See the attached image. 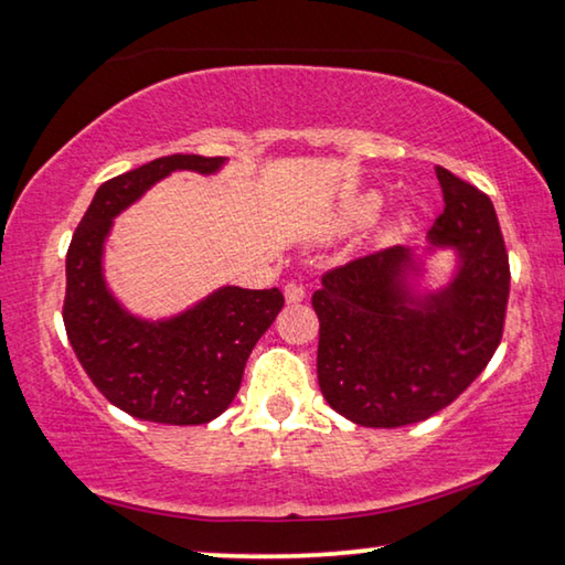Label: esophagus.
I'll return each instance as SVG.
<instances>
[{
    "instance_id": "esophagus-1",
    "label": "esophagus",
    "mask_w": 565,
    "mask_h": 565,
    "mask_svg": "<svg viewBox=\"0 0 565 565\" xmlns=\"http://www.w3.org/2000/svg\"><path fill=\"white\" fill-rule=\"evenodd\" d=\"M285 300L302 302V300H306V288H302V285H298V282H288V285H285Z\"/></svg>"
}]
</instances>
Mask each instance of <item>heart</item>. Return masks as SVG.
<instances>
[{
    "label": "heart",
    "instance_id": "1",
    "mask_svg": "<svg viewBox=\"0 0 565 565\" xmlns=\"http://www.w3.org/2000/svg\"><path fill=\"white\" fill-rule=\"evenodd\" d=\"M379 210H381V194H376V192L363 194L359 199H353V202L345 206L341 214V224L343 227H363V224H369L373 216L379 214ZM404 224H406L404 220H398L392 227V234L404 230Z\"/></svg>",
    "mask_w": 565,
    "mask_h": 565
}]
</instances>
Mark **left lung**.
<instances>
[{
  "label": "left lung",
  "mask_w": 565,
  "mask_h": 565,
  "mask_svg": "<svg viewBox=\"0 0 565 565\" xmlns=\"http://www.w3.org/2000/svg\"><path fill=\"white\" fill-rule=\"evenodd\" d=\"M445 212L424 253L452 249L455 275L416 290L424 259L409 247L359 257L323 275L318 384L338 414L394 429L429 419L465 392L498 351L510 265L488 194L437 167Z\"/></svg>",
  "instance_id": "obj_1"
}]
</instances>
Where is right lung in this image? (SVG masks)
I'll return each instance as SVG.
<instances>
[{"mask_svg":"<svg viewBox=\"0 0 565 565\" xmlns=\"http://www.w3.org/2000/svg\"><path fill=\"white\" fill-rule=\"evenodd\" d=\"M224 161L222 156L173 153L106 181L67 249V341L98 392L136 419L177 427L216 419L237 396L255 343L285 306L277 288L224 285L179 316L146 320L128 312L108 288L103 249L113 220L169 173L210 177Z\"/></svg>","mask_w":565,"mask_h":565,"instance_id":"obj_1","label":"right lung"}]
</instances>
